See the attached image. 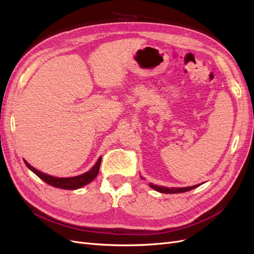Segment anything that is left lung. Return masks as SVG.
<instances>
[{"mask_svg": "<svg viewBox=\"0 0 254 254\" xmlns=\"http://www.w3.org/2000/svg\"><path fill=\"white\" fill-rule=\"evenodd\" d=\"M200 184H196V186H193V187H189V188H164V187H159V186H155V184L150 183V187L158 191H160V193H165V194H176V193H184V191H188V190H194L195 188L199 187Z\"/></svg>", "mask_w": 254, "mask_h": 254, "instance_id": "8db88e82", "label": "left lung"}]
</instances>
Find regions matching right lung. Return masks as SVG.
<instances>
[{"label":"right lung","instance_id":"add662e5","mask_svg":"<svg viewBox=\"0 0 254 254\" xmlns=\"http://www.w3.org/2000/svg\"><path fill=\"white\" fill-rule=\"evenodd\" d=\"M24 162L30 171L35 173L45 183L50 184V186L58 188V189H64V190H76V189L84 187L86 184L90 183L91 181L94 180V178H96V176L99 172V166H101V163H102V157L97 160L96 164L92 167L89 172L76 177H71V178H56V177L43 174L38 170H36V168H34L32 165H29L26 161H24Z\"/></svg>","mask_w":254,"mask_h":254}]
</instances>
